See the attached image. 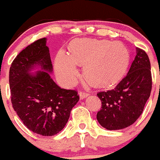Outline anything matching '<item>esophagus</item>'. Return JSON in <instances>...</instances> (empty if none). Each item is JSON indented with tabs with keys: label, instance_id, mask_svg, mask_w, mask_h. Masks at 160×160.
<instances>
[{
	"label": "esophagus",
	"instance_id": "34e87169",
	"mask_svg": "<svg viewBox=\"0 0 160 160\" xmlns=\"http://www.w3.org/2000/svg\"><path fill=\"white\" fill-rule=\"evenodd\" d=\"M89 94H90L89 93L85 92V91H80V92H79V96H80V98H82V99H83L85 98H87Z\"/></svg>",
	"mask_w": 160,
	"mask_h": 160
}]
</instances>
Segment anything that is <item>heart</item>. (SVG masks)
Returning <instances> with one entry per match:
<instances>
[{
	"instance_id": "1",
	"label": "heart",
	"mask_w": 160,
	"mask_h": 160,
	"mask_svg": "<svg viewBox=\"0 0 160 160\" xmlns=\"http://www.w3.org/2000/svg\"><path fill=\"white\" fill-rule=\"evenodd\" d=\"M130 61L128 49L119 42L106 40H78L72 44L70 53L60 51L55 59L59 80L69 87L78 75V64L83 65L85 77L98 87L117 81L126 71Z\"/></svg>"
}]
</instances>
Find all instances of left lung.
Segmentation results:
<instances>
[{"instance_id": "obj_1", "label": "left lung", "mask_w": 160, "mask_h": 160, "mask_svg": "<svg viewBox=\"0 0 160 160\" xmlns=\"http://www.w3.org/2000/svg\"><path fill=\"white\" fill-rule=\"evenodd\" d=\"M151 63L144 50L136 48V56L128 74L114 89L98 93L102 107L97 119L107 130L132 125L140 116L152 91Z\"/></svg>"}]
</instances>
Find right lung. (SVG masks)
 Returning a JSON list of instances; mask_svg holds the SVG:
<instances>
[{
    "mask_svg": "<svg viewBox=\"0 0 160 160\" xmlns=\"http://www.w3.org/2000/svg\"><path fill=\"white\" fill-rule=\"evenodd\" d=\"M36 65L45 71L29 73ZM52 70L46 38L20 52L9 69L12 108L28 129L43 136L54 135L64 128L79 100L76 90L62 89L53 82L48 73Z\"/></svg>",
    "mask_w": 160,
    "mask_h": 160,
    "instance_id": "obj_1",
    "label": "right lung"
}]
</instances>
